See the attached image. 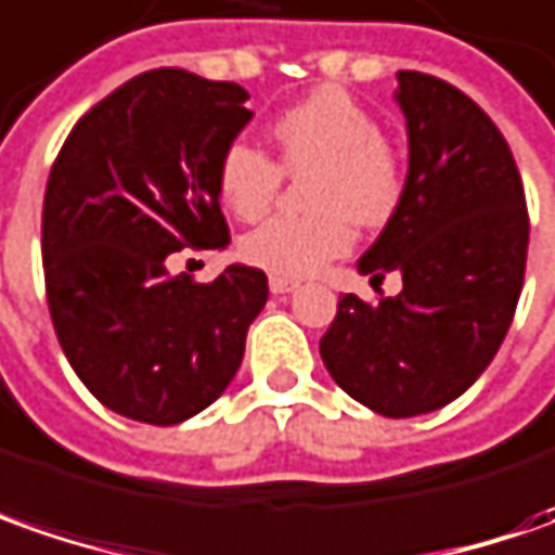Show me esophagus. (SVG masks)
I'll return each mask as SVG.
<instances>
[{
    "mask_svg": "<svg viewBox=\"0 0 555 555\" xmlns=\"http://www.w3.org/2000/svg\"><path fill=\"white\" fill-rule=\"evenodd\" d=\"M295 288H297L295 279L270 276V292H273V295H288V292H295Z\"/></svg>",
    "mask_w": 555,
    "mask_h": 555,
    "instance_id": "1",
    "label": "esophagus"
}]
</instances>
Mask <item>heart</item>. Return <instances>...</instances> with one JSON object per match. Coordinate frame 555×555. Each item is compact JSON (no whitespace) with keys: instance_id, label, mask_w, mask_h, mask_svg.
Segmentation results:
<instances>
[{"instance_id":"1","label":"heart","mask_w":555,"mask_h":555,"mask_svg":"<svg viewBox=\"0 0 555 555\" xmlns=\"http://www.w3.org/2000/svg\"><path fill=\"white\" fill-rule=\"evenodd\" d=\"M276 159L236 138L220 150L218 196L230 215L258 220L285 175H304L307 215L270 218L240 242V258L270 276L297 279L340 258L353 242V220L377 227L405 193V168L380 122L344 88L322 86L285 106L270 125Z\"/></svg>"}]
</instances>
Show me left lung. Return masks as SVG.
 I'll use <instances>...</instances> for the list:
<instances>
[{"mask_svg": "<svg viewBox=\"0 0 555 555\" xmlns=\"http://www.w3.org/2000/svg\"><path fill=\"white\" fill-rule=\"evenodd\" d=\"M409 178L359 260L402 273V292L344 295L319 340L328 374L384 417L449 405L486 372L513 322L528 255L526 190L486 109L430 73L399 69Z\"/></svg>", "mask_w": 555, "mask_h": 555, "instance_id": "1", "label": "left lung"}]
</instances>
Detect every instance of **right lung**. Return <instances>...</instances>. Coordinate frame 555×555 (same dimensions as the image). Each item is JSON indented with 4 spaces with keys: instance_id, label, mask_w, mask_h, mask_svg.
<instances>
[{
    "instance_id": "obj_1",
    "label": "right lung",
    "mask_w": 555,
    "mask_h": 555,
    "mask_svg": "<svg viewBox=\"0 0 555 555\" xmlns=\"http://www.w3.org/2000/svg\"><path fill=\"white\" fill-rule=\"evenodd\" d=\"M248 91L178 67L146 69L73 125L42 205L54 335L109 411L171 427L208 409L240 372L267 304L263 270L215 282L171 276L181 248L230 242L218 156L251 119Z\"/></svg>"
}]
</instances>
